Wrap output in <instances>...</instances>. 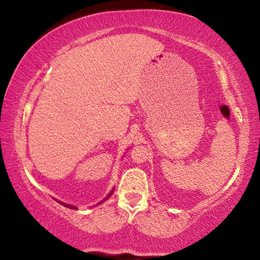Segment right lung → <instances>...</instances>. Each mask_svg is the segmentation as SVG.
<instances>
[{"label": "right lung", "mask_w": 260, "mask_h": 260, "mask_svg": "<svg viewBox=\"0 0 260 260\" xmlns=\"http://www.w3.org/2000/svg\"><path fill=\"white\" fill-rule=\"evenodd\" d=\"M111 193H112V192H111ZM111 193H110V195H111ZM110 195H109V196H110ZM59 203H60V202H59ZM60 204L64 205V206H67V208H69V209H73V210L77 209L76 206H72V205H69V204H65V203H60Z\"/></svg>", "instance_id": "obj_1"}]
</instances>
